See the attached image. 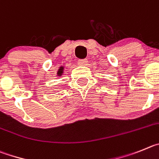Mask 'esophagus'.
Segmentation results:
<instances>
[{
	"label": "esophagus",
	"mask_w": 159,
	"mask_h": 159,
	"mask_svg": "<svg viewBox=\"0 0 159 159\" xmlns=\"http://www.w3.org/2000/svg\"><path fill=\"white\" fill-rule=\"evenodd\" d=\"M78 63L79 64L80 66H85L88 63V60H87L86 58H85V59H79L78 61Z\"/></svg>",
	"instance_id": "1"
}]
</instances>
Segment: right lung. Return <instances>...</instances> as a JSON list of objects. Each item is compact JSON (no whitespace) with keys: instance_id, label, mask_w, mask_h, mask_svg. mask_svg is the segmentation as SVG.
Masks as SVG:
<instances>
[{"instance_id":"obj_1","label":"right lung","mask_w":159,"mask_h":159,"mask_svg":"<svg viewBox=\"0 0 159 159\" xmlns=\"http://www.w3.org/2000/svg\"><path fill=\"white\" fill-rule=\"evenodd\" d=\"M62 73H63V67L61 66L59 68V70H58V76H61Z\"/></svg>"}]
</instances>
